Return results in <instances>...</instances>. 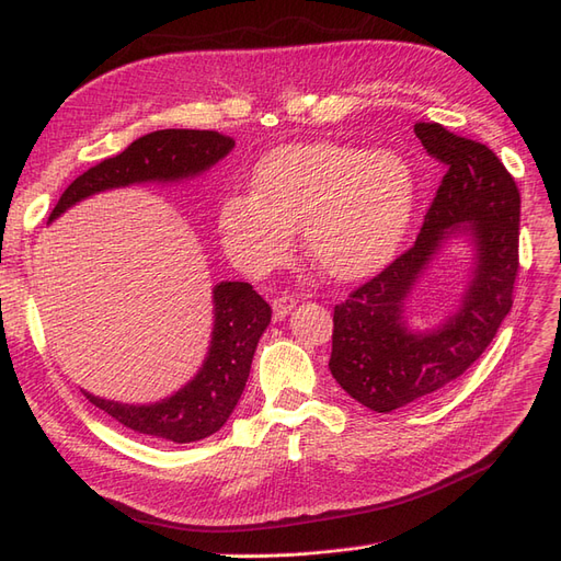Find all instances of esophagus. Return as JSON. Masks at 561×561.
I'll return each mask as SVG.
<instances>
[{"instance_id":"1","label":"esophagus","mask_w":561,"mask_h":561,"mask_svg":"<svg viewBox=\"0 0 561 561\" xmlns=\"http://www.w3.org/2000/svg\"><path fill=\"white\" fill-rule=\"evenodd\" d=\"M295 304H297V299L290 297V295L276 297L274 301H271V307H274V320H283L287 313L295 309Z\"/></svg>"}]
</instances>
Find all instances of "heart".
<instances>
[{"label":"heart","instance_id":"1","mask_svg":"<svg viewBox=\"0 0 561 561\" xmlns=\"http://www.w3.org/2000/svg\"><path fill=\"white\" fill-rule=\"evenodd\" d=\"M414 203L410 168L390 151L301 142L254 165L250 194L219 203L229 260L250 276L278 266L301 231L309 257L334 278H360L400 243Z\"/></svg>","mask_w":561,"mask_h":561}]
</instances>
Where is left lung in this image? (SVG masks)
I'll return each instance as SVG.
<instances>
[{"label":"left lung","mask_w":561,"mask_h":561,"mask_svg":"<svg viewBox=\"0 0 561 561\" xmlns=\"http://www.w3.org/2000/svg\"><path fill=\"white\" fill-rule=\"evenodd\" d=\"M414 133L447 168L416 241L334 307L332 377L379 414L439 396L480 358L513 309L519 268V190L501 159L443 124L419 122ZM449 226L473 233V283L443 329L412 335L401 325L405 295Z\"/></svg>","instance_id":"obj_1"}]
</instances>
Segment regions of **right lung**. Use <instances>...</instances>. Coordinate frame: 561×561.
Segmentation results:
<instances>
[{
	"label": "right lung",
	"instance_id": "1",
	"mask_svg": "<svg viewBox=\"0 0 561 561\" xmlns=\"http://www.w3.org/2000/svg\"><path fill=\"white\" fill-rule=\"evenodd\" d=\"M233 138L217 130L165 128L142 135L122 154L95 163L58 198L50 219L95 192L147 180H182L225 159ZM215 299V330L210 353L198 375L180 393L157 404H118L83 393L98 410L126 428L168 443H196L225 426L239 402L252 365L254 348L271 322V307L250 283H219Z\"/></svg>",
	"mask_w": 561,
	"mask_h": 561
}]
</instances>
